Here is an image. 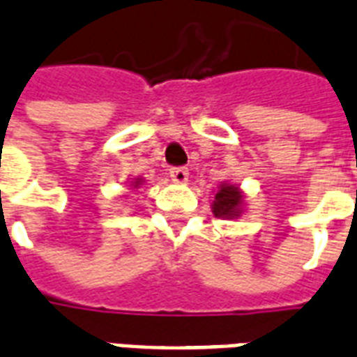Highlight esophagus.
Returning <instances> with one entry per match:
<instances>
[{"label":"esophagus","instance_id":"esophagus-1","mask_svg":"<svg viewBox=\"0 0 357 357\" xmlns=\"http://www.w3.org/2000/svg\"><path fill=\"white\" fill-rule=\"evenodd\" d=\"M170 178H172V181H176V183H185V181L189 179V170L185 167L170 168Z\"/></svg>","mask_w":357,"mask_h":357}]
</instances>
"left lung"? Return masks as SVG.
<instances>
[{"mask_svg":"<svg viewBox=\"0 0 357 357\" xmlns=\"http://www.w3.org/2000/svg\"><path fill=\"white\" fill-rule=\"evenodd\" d=\"M241 206V192L234 185H222L215 195L213 213L215 217H236Z\"/></svg>","mask_w":357,"mask_h":357,"instance_id":"obj_1","label":"left lung"}]
</instances>
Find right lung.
<instances>
[{"mask_svg": "<svg viewBox=\"0 0 357 357\" xmlns=\"http://www.w3.org/2000/svg\"><path fill=\"white\" fill-rule=\"evenodd\" d=\"M135 187H138V181H136V185H135Z\"/></svg>", "mask_w": 357, "mask_h": 357, "instance_id": "add662e5", "label": "right lung"}]
</instances>
